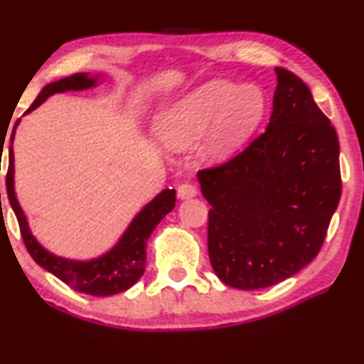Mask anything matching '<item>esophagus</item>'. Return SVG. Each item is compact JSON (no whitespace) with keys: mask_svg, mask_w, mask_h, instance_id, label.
<instances>
[{"mask_svg":"<svg viewBox=\"0 0 364 364\" xmlns=\"http://www.w3.org/2000/svg\"><path fill=\"white\" fill-rule=\"evenodd\" d=\"M178 196L181 199H189L198 196V188L191 183H183L178 186Z\"/></svg>","mask_w":364,"mask_h":364,"instance_id":"obj_1","label":"esophagus"}]
</instances>
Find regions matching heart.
Here are the masks:
<instances>
[{
	"label": "heart",
	"mask_w": 364,
	"mask_h": 364,
	"mask_svg": "<svg viewBox=\"0 0 364 364\" xmlns=\"http://www.w3.org/2000/svg\"><path fill=\"white\" fill-rule=\"evenodd\" d=\"M264 112L265 95L259 87L211 80L168 107L156 133L170 150H186L209 129L204 155L223 160L257 129Z\"/></svg>",
	"instance_id": "b5f03b06"
}]
</instances>
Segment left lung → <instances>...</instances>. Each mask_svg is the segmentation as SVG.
<instances>
[{
  "mask_svg": "<svg viewBox=\"0 0 364 364\" xmlns=\"http://www.w3.org/2000/svg\"><path fill=\"white\" fill-rule=\"evenodd\" d=\"M267 129L224 165L198 173L211 204L208 252L226 285H275L320 252L340 203V143L304 80L275 68Z\"/></svg>",
  "mask_w": 364,
  "mask_h": 364,
  "instance_id": "1",
  "label": "left lung"
}]
</instances>
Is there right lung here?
<instances>
[{
  "label": "right lung",
  "instance_id": "right-lung-1",
  "mask_svg": "<svg viewBox=\"0 0 364 364\" xmlns=\"http://www.w3.org/2000/svg\"><path fill=\"white\" fill-rule=\"evenodd\" d=\"M97 79L90 77L89 74H74L70 77L50 82L41 90L38 99L26 110L29 114L36 107H39L48 97L68 90H85L97 85ZM19 120L13 129L11 141ZM6 191L8 199L11 204L14 214H16L19 229L31 257L39 264L41 267L55 275L70 289L80 291V294L94 296H110L120 291L129 290L133 284H136L145 272L146 264V240L151 232L155 231L158 223L175 208L176 191L175 189H163V191L151 199L140 213L133 218L130 226L122 235L119 242L100 257L92 260H70L50 254L41 245L33 232L29 231L26 216H24L21 206H19L16 193H14V155L13 146H9V165L6 173Z\"/></svg>",
  "mask_w": 364,
  "mask_h": 364
}]
</instances>
